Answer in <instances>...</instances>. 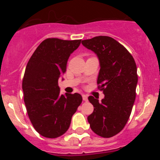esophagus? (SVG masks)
<instances>
[{"label": "esophagus", "instance_id": "obj_1", "mask_svg": "<svg viewBox=\"0 0 160 160\" xmlns=\"http://www.w3.org/2000/svg\"><path fill=\"white\" fill-rule=\"evenodd\" d=\"M82 97H83V100L84 101H88V97L87 96V95L83 94V95H82Z\"/></svg>", "mask_w": 160, "mask_h": 160}]
</instances>
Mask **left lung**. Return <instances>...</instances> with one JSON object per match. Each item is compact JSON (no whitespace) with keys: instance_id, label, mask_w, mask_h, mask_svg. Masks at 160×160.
<instances>
[{"instance_id":"obj_1","label":"left lung","mask_w":160,"mask_h":160,"mask_svg":"<svg viewBox=\"0 0 160 160\" xmlns=\"http://www.w3.org/2000/svg\"><path fill=\"white\" fill-rule=\"evenodd\" d=\"M82 44L98 56V89L104 94L101 101L88 98L93 106L88 122L97 135L111 138L123 129L130 117L138 83L136 64L129 52L111 37L96 36Z\"/></svg>"}]
</instances>
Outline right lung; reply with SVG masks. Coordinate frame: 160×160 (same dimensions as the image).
I'll return each mask as SVG.
<instances>
[{"mask_svg":"<svg viewBox=\"0 0 160 160\" xmlns=\"http://www.w3.org/2000/svg\"><path fill=\"white\" fill-rule=\"evenodd\" d=\"M81 40L46 38L31 56L22 81L24 101L32 125L46 138L63 135L82 102L80 93L60 94L58 80Z\"/></svg>","mask_w":160,"mask_h":160,"instance_id":"add662e5","label":"right lung"}]
</instances>
